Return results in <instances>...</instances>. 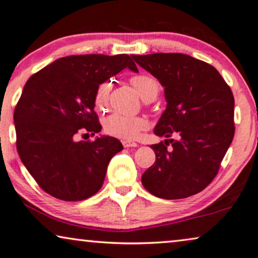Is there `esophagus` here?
Masks as SVG:
<instances>
[{
    "instance_id": "1",
    "label": "esophagus",
    "mask_w": 258,
    "mask_h": 258,
    "mask_svg": "<svg viewBox=\"0 0 258 258\" xmlns=\"http://www.w3.org/2000/svg\"><path fill=\"white\" fill-rule=\"evenodd\" d=\"M122 145H123V147H137L138 146V144L135 142H130V140H123Z\"/></svg>"
}]
</instances>
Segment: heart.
<instances>
[{
	"instance_id": "heart-1",
	"label": "heart",
	"mask_w": 258,
	"mask_h": 258,
	"mask_svg": "<svg viewBox=\"0 0 258 258\" xmlns=\"http://www.w3.org/2000/svg\"><path fill=\"white\" fill-rule=\"evenodd\" d=\"M131 84L138 91L144 100L146 98L158 94L159 82L150 74H139L131 78ZM109 85L101 84L95 93V105L98 108L106 107L108 101ZM149 127V120L145 116H127L113 113L104 121V130L107 135L120 139H136L140 132L145 131Z\"/></svg>"
}]
</instances>
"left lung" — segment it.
Masks as SVG:
<instances>
[{"label":"left lung","instance_id":"1","mask_svg":"<svg viewBox=\"0 0 258 258\" xmlns=\"http://www.w3.org/2000/svg\"><path fill=\"white\" fill-rule=\"evenodd\" d=\"M132 57L165 87L166 109L154 135L178 137L151 146L156 161L142 176L144 187L164 199L198 194L217 176L235 135L231 88L214 66L190 55Z\"/></svg>","mask_w":258,"mask_h":258}]
</instances>
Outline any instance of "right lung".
<instances>
[{
	"label": "right lung",
	"instance_id": "right-lung-1",
	"mask_svg": "<svg viewBox=\"0 0 258 258\" xmlns=\"http://www.w3.org/2000/svg\"><path fill=\"white\" fill-rule=\"evenodd\" d=\"M128 67L127 54L71 55L57 59L26 82L14 111L16 147L23 165L48 195L84 201L104 184L109 160L123 147L113 137L94 142L77 136L101 131L94 112L99 85Z\"/></svg>",
	"mask_w": 258,
	"mask_h": 258
}]
</instances>
